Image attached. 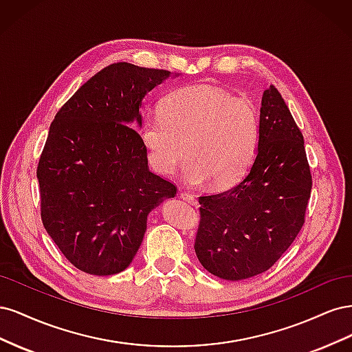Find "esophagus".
Segmentation results:
<instances>
[{"mask_svg":"<svg viewBox=\"0 0 352 352\" xmlns=\"http://www.w3.org/2000/svg\"><path fill=\"white\" fill-rule=\"evenodd\" d=\"M180 198H182L184 201H186V202H189V204H192V206H197V197L195 195H192V194H189V192H186V190H184V192H180Z\"/></svg>","mask_w":352,"mask_h":352,"instance_id":"esophagus-1","label":"esophagus"}]
</instances>
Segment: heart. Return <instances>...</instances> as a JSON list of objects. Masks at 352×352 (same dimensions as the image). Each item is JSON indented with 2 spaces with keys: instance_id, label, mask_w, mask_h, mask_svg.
I'll use <instances>...</instances> for the list:
<instances>
[{
  "instance_id": "heart-1",
  "label": "heart",
  "mask_w": 352,
  "mask_h": 352,
  "mask_svg": "<svg viewBox=\"0 0 352 352\" xmlns=\"http://www.w3.org/2000/svg\"><path fill=\"white\" fill-rule=\"evenodd\" d=\"M140 136L148 163L158 175H173L186 155L184 177L189 185L210 182L225 189L251 167L260 142V119L247 100L207 85H190L170 92L158 114L144 117Z\"/></svg>"
}]
</instances>
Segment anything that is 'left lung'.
I'll return each instance as SVG.
<instances>
[{
	"instance_id": "left-lung-1",
	"label": "left lung",
	"mask_w": 352,
	"mask_h": 352,
	"mask_svg": "<svg viewBox=\"0 0 352 352\" xmlns=\"http://www.w3.org/2000/svg\"><path fill=\"white\" fill-rule=\"evenodd\" d=\"M311 186L302 133L270 85L263 94L258 151L248 175L198 199L194 248L199 263L226 280L267 272L300 233Z\"/></svg>"
}]
</instances>
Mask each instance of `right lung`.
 <instances>
[{
  "mask_svg": "<svg viewBox=\"0 0 352 352\" xmlns=\"http://www.w3.org/2000/svg\"><path fill=\"white\" fill-rule=\"evenodd\" d=\"M170 72L113 63L57 111L39 157L41 219L74 267L123 272L140 250L146 217L176 185L154 175L141 136L142 98Z\"/></svg>",
  "mask_w": 352,
  "mask_h": 352,
  "instance_id": "add662e5",
  "label": "right lung"
}]
</instances>
